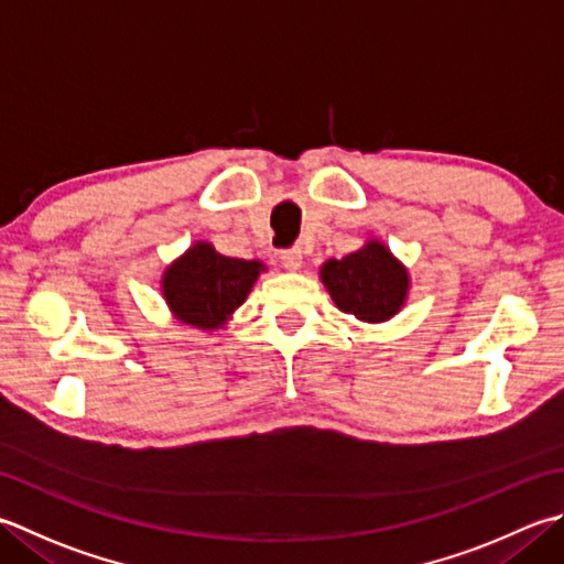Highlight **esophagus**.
<instances>
[{
    "mask_svg": "<svg viewBox=\"0 0 564 564\" xmlns=\"http://www.w3.org/2000/svg\"><path fill=\"white\" fill-rule=\"evenodd\" d=\"M281 263L289 271H295V269H301V263H303V251L297 249V247H293V249H283L281 251Z\"/></svg>",
    "mask_w": 564,
    "mask_h": 564,
    "instance_id": "1",
    "label": "esophagus"
}]
</instances>
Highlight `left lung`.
<instances>
[{
	"instance_id": "left-lung-1",
	"label": "left lung",
	"mask_w": 564,
	"mask_h": 564,
	"mask_svg": "<svg viewBox=\"0 0 564 564\" xmlns=\"http://www.w3.org/2000/svg\"><path fill=\"white\" fill-rule=\"evenodd\" d=\"M323 283L339 311L367 323L399 313L408 293L405 269L379 241H369L345 259H329L323 267Z\"/></svg>"
}]
</instances>
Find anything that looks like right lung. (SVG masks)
I'll use <instances>...</instances> for the list:
<instances>
[{"mask_svg": "<svg viewBox=\"0 0 564 564\" xmlns=\"http://www.w3.org/2000/svg\"><path fill=\"white\" fill-rule=\"evenodd\" d=\"M259 271V261L223 257L200 241L165 271L163 295L183 323L217 329L247 301Z\"/></svg>", "mask_w": 564, "mask_h": 564, "instance_id": "right-lung-1", "label": "right lung"}]
</instances>
